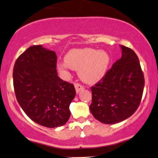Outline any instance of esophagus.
<instances>
[{
  "mask_svg": "<svg viewBox=\"0 0 158 158\" xmlns=\"http://www.w3.org/2000/svg\"><path fill=\"white\" fill-rule=\"evenodd\" d=\"M74 87H75V89H76V92H77V93H79L81 90H82V89H85V87H84L82 85H79V84H75Z\"/></svg>",
  "mask_w": 158,
  "mask_h": 158,
  "instance_id": "1",
  "label": "esophagus"
}]
</instances>
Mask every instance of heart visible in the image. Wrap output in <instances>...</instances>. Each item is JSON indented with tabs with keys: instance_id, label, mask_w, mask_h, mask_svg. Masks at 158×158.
I'll use <instances>...</instances> for the list:
<instances>
[{
	"instance_id": "heart-1",
	"label": "heart",
	"mask_w": 158,
	"mask_h": 158,
	"mask_svg": "<svg viewBox=\"0 0 158 158\" xmlns=\"http://www.w3.org/2000/svg\"><path fill=\"white\" fill-rule=\"evenodd\" d=\"M110 63V56L106 52L82 48L71 49L65 55V61L57 63V68L61 71L71 69L79 71L81 81L93 85L105 77Z\"/></svg>"
}]
</instances>
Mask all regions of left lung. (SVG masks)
Instances as JSON below:
<instances>
[{
  "mask_svg": "<svg viewBox=\"0 0 158 158\" xmlns=\"http://www.w3.org/2000/svg\"><path fill=\"white\" fill-rule=\"evenodd\" d=\"M122 57L102 81L91 87L89 111L104 124L120 123L131 117L140 104L144 78L139 60L132 49L120 45Z\"/></svg>",
  "mask_w": 158,
  "mask_h": 158,
  "instance_id": "1",
  "label": "left lung"
}]
</instances>
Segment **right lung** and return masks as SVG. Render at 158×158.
<instances>
[{
    "mask_svg": "<svg viewBox=\"0 0 158 158\" xmlns=\"http://www.w3.org/2000/svg\"><path fill=\"white\" fill-rule=\"evenodd\" d=\"M57 55L41 45L32 46L18 57L13 70L16 98L28 117L42 126H63L69 120L74 86L60 79Z\"/></svg>",
    "mask_w": 158,
    "mask_h": 158,
    "instance_id": "add662e5",
    "label": "right lung"
}]
</instances>
